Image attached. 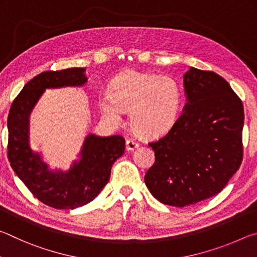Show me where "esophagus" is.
<instances>
[{
  "label": "esophagus",
  "mask_w": 257,
  "mask_h": 257,
  "mask_svg": "<svg viewBox=\"0 0 257 257\" xmlns=\"http://www.w3.org/2000/svg\"><path fill=\"white\" fill-rule=\"evenodd\" d=\"M125 147H127L128 151H134L138 149L139 144L136 141H134V139H128V141L125 142Z\"/></svg>",
  "instance_id": "34e87169"
}]
</instances>
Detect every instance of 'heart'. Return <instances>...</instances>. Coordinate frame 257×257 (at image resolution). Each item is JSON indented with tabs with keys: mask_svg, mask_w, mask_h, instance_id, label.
Segmentation results:
<instances>
[{
	"mask_svg": "<svg viewBox=\"0 0 257 257\" xmlns=\"http://www.w3.org/2000/svg\"><path fill=\"white\" fill-rule=\"evenodd\" d=\"M181 93L177 81L168 76L129 70L113 78L108 94L99 99L103 115L119 124L123 110H130V123L139 136H162L176 123Z\"/></svg>",
	"mask_w": 257,
	"mask_h": 257,
	"instance_id": "b5f03b06",
	"label": "heart"
}]
</instances>
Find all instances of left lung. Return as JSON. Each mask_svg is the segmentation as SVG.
I'll list each match as a JSON object with an SVG mask.
<instances>
[{"mask_svg":"<svg viewBox=\"0 0 257 257\" xmlns=\"http://www.w3.org/2000/svg\"><path fill=\"white\" fill-rule=\"evenodd\" d=\"M184 90L187 102L176 123L150 143L155 162L145 175L151 194L177 207L219 194L242 161L243 106L229 82L191 67Z\"/></svg>","mask_w":257,"mask_h":257,"instance_id":"1","label":"left lung"}]
</instances>
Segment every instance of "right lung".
<instances>
[{
    "label": "right lung",
    "mask_w": 257,
    "mask_h": 257,
    "mask_svg": "<svg viewBox=\"0 0 257 257\" xmlns=\"http://www.w3.org/2000/svg\"><path fill=\"white\" fill-rule=\"evenodd\" d=\"M86 68L42 72L24 86L12 103L8 116V158L17 176L35 197L62 210L86 205L101 193L111 175L113 163L124 153V138L88 134L78 159L68 170L51 169L41 152L29 143V119L45 89L81 87L87 84Z\"/></svg>",
    "instance_id": "add662e5"
}]
</instances>
